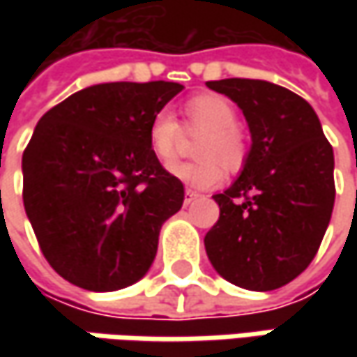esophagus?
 Segmentation results:
<instances>
[{
    "label": "esophagus",
    "instance_id": "obj_1",
    "mask_svg": "<svg viewBox=\"0 0 357 357\" xmlns=\"http://www.w3.org/2000/svg\"><path fill=\"white\" fill-rule=\"evenodd\" d=\"M199 197H200V195L197 192V190H190V188H186V190H185V204H190L192 200H197Z\"/></svg>",
    "mask_w": 357,
    "mask_h": 357
}]
</instances>
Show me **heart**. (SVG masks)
<instances>
[{"label": "heart", "mask_w": 357, "mask_h": 357, "mask_svg": "<svg viewBox=\"0 0 357 357\" xmlns=\"http://www.w3.org/2000/svg\"><path fill=\"white\" fill-rule=\"evenodd\" d=\"M183 115L186 129L202 132L195 149L200 158L174 165L171 174L197 190L216 188L225 181V169L238 172L250 153L248 137L238 127V113L227 97L204 93L186 101ZM181 135V125L169 111L162 109L151 119L149 144L162 165H171L176 158Z\"/></svg>", "instance_id": "1"}]
</instances>
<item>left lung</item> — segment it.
<instances>
[{
	"instance_id": "8db88e82",
	"label": "left lung",
	"mask_w": 357,
	"mask_h": 357,
	"mask_svg": "<svg viewBox=\"0 0 357 357\" xmlns=\"http://www.w3.org/2000/svg\"><path fill=\"white\" fill-rule=\"evenodd\" d=\"M238 105L252 135L244 171L213 199L220 216L204 248L214 270L246 290H276L300 276L332 218L334 151L308 101L258 79L208 81Z\"/></svg>"
}]
</instances>
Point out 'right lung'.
<instances>
[{"mask_svg":"<svg viewBox=\"0 0 357 357\" xmlns=\"http://www.w3.org/2000/svg\"><path fill=\"white\" fill-rule=\"evenodd\" d=\"M183 89L172 81L101 83L39 119L23 151V206L65 280L111 292L151 268L185 186L153 155L149 125Z\"/></svg>","mask_w":357,"mask_h":357,"instance_id":"1","label":"right lung"}]
</instances>
